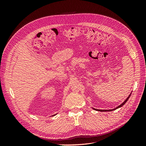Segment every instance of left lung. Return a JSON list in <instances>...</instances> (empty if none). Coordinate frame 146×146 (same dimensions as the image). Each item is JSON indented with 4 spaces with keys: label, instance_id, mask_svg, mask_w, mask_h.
<instances>
[{
    "label": "left lung",
    "instance_id": "8db88e82",
    "mask_svg": "<svg viewBox=\"0 0 146 146\" xmlns=\"http://www.w3.org/2000/svg\"><path fill=\"white\" fill-rule=\"evenodd\" d=\"M131 94L129 96V97H128V98L125 99V100L122 103V104H121L119 106H118V107H117L116 108H114V109H112V110H98V109H95V108H93L94 110H96V111H113V110H116V109H117V108H120V107H122V106L124 105L126 102H127V101L129 100V98L130 97V96H131Z\"/></svg>",
    "mask_w": 146,
    "mask_h": 146
}]
</instances>
